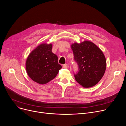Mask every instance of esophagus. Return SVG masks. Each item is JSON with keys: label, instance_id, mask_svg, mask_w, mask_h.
<instances>
[{"label": "esophagus", "instance_id": "esophagus-1", "mask_svg": "<svg viewBox=\"0 0 126 126\" xmlns=\"http://www.w3.org/2000/svg\"><path fill=\"white\" fill-rule=\"evenodd\" d=\"M63 67L64 68H68V65L67 64H64L63 65Z\"/></svg>", "mask_w": 126, "mask_h": 126}]
</instances>
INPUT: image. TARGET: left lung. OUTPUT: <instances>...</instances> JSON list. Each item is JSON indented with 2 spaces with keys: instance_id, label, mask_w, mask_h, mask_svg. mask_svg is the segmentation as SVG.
<instances>
[{
  "instance_id": "8db88e82",
  "label": "left lung",
  "mask_w": 126,
  "mask_h": 126,
  "mask_svg": "<svg viewBox=\"0 0 126 126\" xmlns=\"http://www.w3.org/2000/svg\"><path fill=\"white\" fill-rule=\"evenodd\" d=\"M71 48L79 66V71L75 75L76 80L84 88L94 86L101 80L106 68L103 51L94 43L87 40L72 43Z\"/></svg>"
}]
</instances>
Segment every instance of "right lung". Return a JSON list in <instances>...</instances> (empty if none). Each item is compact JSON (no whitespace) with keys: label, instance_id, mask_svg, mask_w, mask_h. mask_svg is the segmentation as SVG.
Masks as SVG:
<instances>
[{"label":"right lung","instance_id":"1","mask_svg":"<svg viewBox=\"0 0 126 126\" xmlns=\"http://www.w3.org/2000/svg\"><path fill=\"white\" fill-rule=\"evenodd\" d=\"M52 46L51 43L40 44L26 59L25 68L28 76L39 84H45L53 80L62 68L57 56L51 51Z\"/></svg>","mask_w":126,"mask_h":126}]
</instances>
